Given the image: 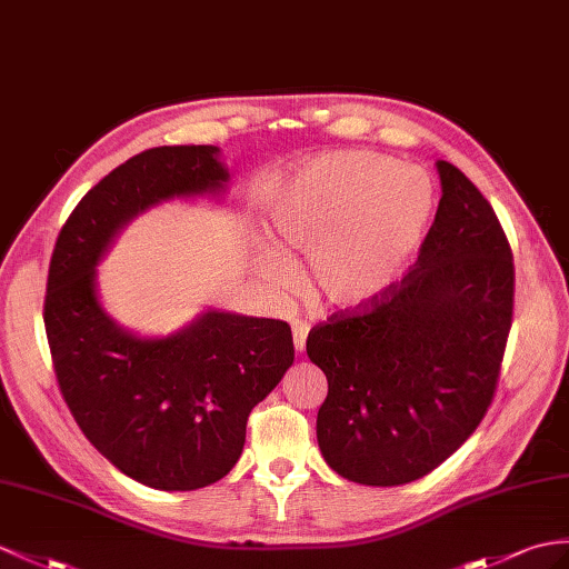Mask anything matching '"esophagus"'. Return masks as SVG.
Instances as JSON below:
<instances>
[{"mask_svg":"<svg viewBox=\"0 0 569 569\" xmlns=\"http://www.w3.org/2000/svg\"><path fill=\"white\" fill-rule=\"evenodd\" d=\"M292 336H295V348H297V352H303V348H307L309 326L303 323V321H295V326H292Z\"/></svg>","mask_w":569,"mask_h":569,"instance_id":"esophagus-1","label":"esophagus"}]
</instances>
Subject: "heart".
Wrapping results in <instances>:
<instances>
[{"label": "heart", "mask_w": 569, "mask_h": 569, "mask_svg": "<svg viewBox=\"0 0 569 569\" xmlns=\"http://www.w3.org/2000/svg\"><path fill=\"white\" fill-rule=\"evenodd\" d=\"M435 214V186L418 166L371 151H330L289 176L268 202L270 248L258 272L287 289V258H309L311 287L336 309H367L403 280Z\"/></svg>", "instance_id": "obj_1"}]
</instances>
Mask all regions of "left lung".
<instances>
[{"label":"left lung","mask_w":569,"mask_h":569,"mask_svg":"<svg viewBox=\"0 0 569 569\" xmlns=\"http://www.w3.org/2000/svg\"><path fill=\"white\" fill-rule=\"evenodd\" d=\"M420 256L389 295L309 332L326 373V463L359 485H406L447 461L488 412L515 311V262L490 202L449 161Z\"/></svg>","instance_id":"obj_1"}]
</instances>
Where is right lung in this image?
Masks as SVG:
<instances>
[{"label": "right lung", "mask_w": 569, "mask_h": 569, "mask_svg": "<svg viewBox=\"0 0 569 569\" xmlns=\"http://www.w3.org/2000/svg\"><path fill=\"white\" fill-rule=\"evenodd\" d=\"M227 180L212 144L147 149L79 200L50 258L43 318L64 403L110 463L154 490H198L237 466L248 415L295 362L292 328L210 309L140 338L103 311L96 266L137 214L214 198Z\"/></svg>", "instance_id": "right-lung-1"}]
</instances>
